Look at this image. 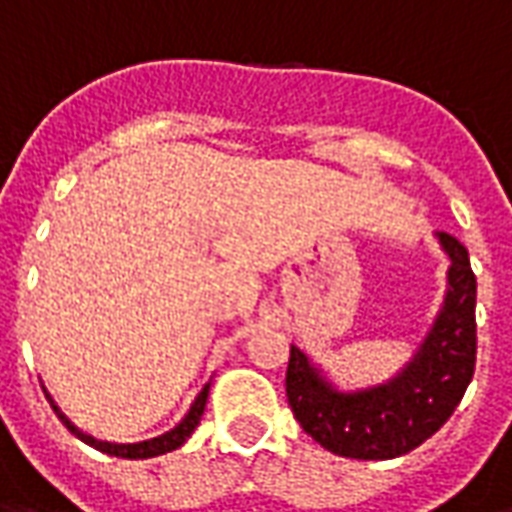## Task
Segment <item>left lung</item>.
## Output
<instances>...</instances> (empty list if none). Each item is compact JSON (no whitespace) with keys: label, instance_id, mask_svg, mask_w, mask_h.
Segmentation results:
<instances>
[{"label":"left lung","instance_id":"left-lung-1","mask_svg":"<svg viewBox=\"0 0 512 512\" xmlns=\"http://www.w3.org/2000/svg\"><path fill=\"white\" fill-rule=\"evenodd\" d=\"M447 268V293L414 356L384 384L340 389L310 356L290 345L288 403L304 433L334 455L389 461L406 455L450 419L474 376L477 279L466 246L436 233Z\"/></svg>","mask_w":512,"mask_h":512}]
</instances>
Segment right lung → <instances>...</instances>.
I'll use <instances>...</instances> for the list:
<instances>
[{"label":"right lung","instance_id":"add662e5","mask_svg":"<svg viewBox=\"0 0 512 512\" xmlns=\"http://www.w3.org/2000/svg\"><path fill=\"white\" fill-rule=\"evenodd\" d=\"M43 392H46V389H43ZM208 392H211V384L202 386V392L197 397H194V403H191L189 414L180 419L175 428L167 430V433H161V436H156V439L136 441V444H115V441L95 439V436H90V433H84V430L76 428L71 419L62 414L60 406L54 403V397H51L49 392H46V397H49V403H51V408H54V414H57V417L62 419V425L71 430L76 439H82L84 444H90V447L106 452V455H115V458H131V461H139V458H156V455H164V452L178 450L180 444H186V439H189L191 433H194V428L200 425L202 411H205V403H208Z\"/></svg>","mask_w":512,"mask_h":512}]
</instances>
